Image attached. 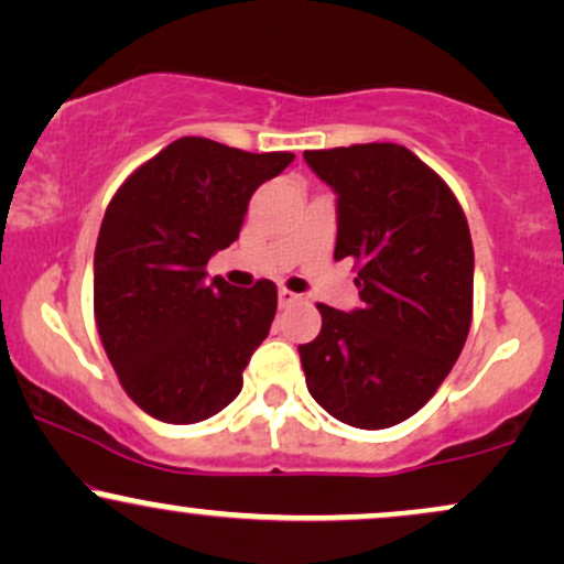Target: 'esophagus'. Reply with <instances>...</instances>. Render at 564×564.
<instances>
[{"label":"esophagus","mask_w":564,"mask_h":564,"mask_svg":"<svg viewBox=\"0 0 564 564\" xmlns=\"http://www.w3.org/2000/svg\"><path fill=\"white\" fill-rule=\"evenodd\" d=\"M300 300H302V296L294 294V291H289V289L278 291V304H281V307H289V304H294V302H300Z\"/></svg>","instance_id":"34e87169"}]
</instances>
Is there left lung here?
Instances as JSON below:
<instances>
[{
  "label": "left lung",
  "mask_w": 564,
  "mask_h": 564,
  "mask_svg": "<svg viewBox=\"0 0 564 564\" xmlns=\"http://www.w3.org/2000/svg\"><path fill=\"white\" fill-rule=\"evenodd\" d=\"M336 193L334 260H355L360 307L318 304L321 334L300 345L307 390L358 430L422 408L462 355L475 251L451 187L394 142L304 151Z\"/></svg>",
  "instance_id": "1"
}]
</instances>
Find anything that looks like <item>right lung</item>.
<instances>
[{"instance_id":"add662e5","label":"right lung","mask_w":564,"mask_h":564,"mask_svg":"<svg viewBox=\"0 0 564 564\" xmlns=\"http://www.w3.org/2000/svg\"><path fill=\"white\" fill-rule=\"evenodd\" d=\"M291 161L180 138L108 204L95 246L97 332L121 387L159 422H204L241 392L278 291L209 281L206 262L236 241L249 198Z\"/></svg>"}]
</instances>
